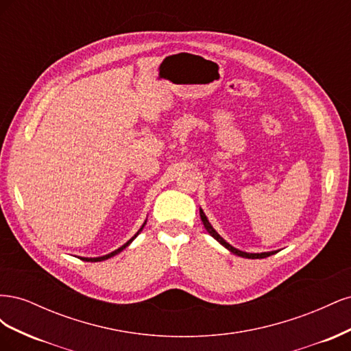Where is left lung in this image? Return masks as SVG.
I'll list each match as a JSON object with an SVG mask.
<instances>
[{
  "label": "left lung",
  "mask_w": 351,
  "mask_h": 351,
  "mask_svg": "<svg viewBox=\"0 0 351 351\" xmlns=\"http://www.w3.org/2000/svg\"><path fill=\"white\" fill-rule=\"evenodd\" d=\"M200 218H202V222H204V226H205V228H206V231L209 232V234H210L212 237H214L217 241H219L226 249H228L230 252L237 254V256L247 258V259H262V258L271 256V254H274V253H277V252H263V253H246V252H241V250H239V249H236V247H232L231 244H228L224 239H222V237L218 234V232H217L214 228H212V226L209 224V221H208V218L205 217L204 210H202V209H200Z\"/></svg>",
  "instance_id": "8db88e82"
}]
</instances>
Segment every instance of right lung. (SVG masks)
<instances>
[{"mask_svg":"<svg viewBox=\"0 0 351 351\" xmlns=\"http://www.w3.org/2000/svg\"><path fill=\"white\" fill-rule=\"evenodd\" d=\"M145 224H146V222H145ZM145 224L142 226V228H141L139 231H137V232H136V234H134V237H132V239H130L129 241H127L125 244H123V246H121L120 249H117V250H114V252H111V253H108V254H105V256H101V258H80V259H82V261H86V262H101V261H105V259H110V258L115 256V254H117V253H120V252H121L123 249H125V247H127V246H129V244H130V243H132V241H133V240H134V239H136L137 236H139V232H141V231L143 230Z\"/></svg>","mask_w":351,"mask_h":351,"instance_id":"obj_1","label":"right lung"}]
</instances>
